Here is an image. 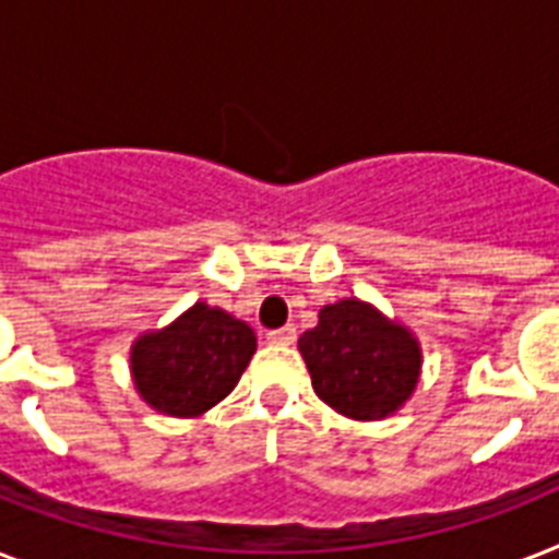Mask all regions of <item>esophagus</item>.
<instances>
[{
	"label": "esophagus",
	"mask_w": 559,
	"mask_h": 559,
	"mask_svg": "<svg viewBox=\"0 0 559 559\" xmlns=\"http://www.w3.org/2000/svg\"><path fill=\"white\" fill-rule=\"evenodd\" d=\"M266 342L270 345H293L296 342V328L287 324V328H278V331H270L266 333Z\"/></svg>",
	"instance_id": "esophagus-1"
}]
</instances>
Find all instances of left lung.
I'll list each match as a JSON object with an SVG mask.
<instances>
[{
    "label": "left lung",
    "mask_w": 559,
    "mask_h": 559,
    "mask_svg": "<svg viewBox=\"0 0 559 559\" xmlns=\"http://www.w3.org/2000/svg\"><path fill=\"white\" fill-rule=\"evenodd\" d=\"M298 350L316 394L354 420L394 415L420 377V345L408 328L359 298L324 305L319 324L301 333Z\"/></svg>",
    "instance_id": "8db88e82"
}]
</instances>
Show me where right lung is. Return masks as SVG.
Wrapping results in <instances>:
<instances>
[{
  "instance_id": "1",
  "label": "right lung",
  "mask_w": 559,
  "mask_h": 559,
  "mask_svg": "<svg viewBox=\"0 0 559 559\" xmlns=\"http://www.w3.org/2000/svg\"><path fill=\"white\" fill-rule=\"evenodd\" d=\"M254 348L249 324L197 301L174 324L133 342L130 371L147 406L170 417H197L228 397Z\"/></svg>"
}]
</instances>
